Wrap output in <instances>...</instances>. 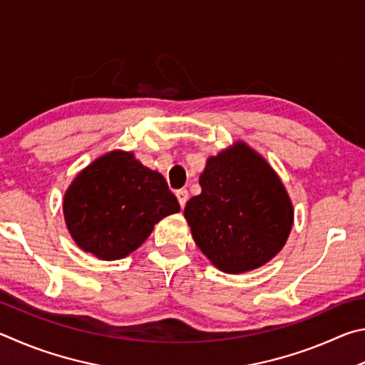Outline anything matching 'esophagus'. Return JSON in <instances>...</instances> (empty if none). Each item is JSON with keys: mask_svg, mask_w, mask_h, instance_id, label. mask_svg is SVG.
I'll list each match as a JSON object with an SVG mask.
<instances>
[{"mask_svg": "<svg viewBox=\"0 0 365 365\" xmlns=\"http://www.w3.org/2000/svg\"><path fill=\"white\" fill-rule=\"evenodd\" d=\"M176 197H178V202L179 205H181V208L186 207V202L189 200V192L186 189H179L176 190Z\"/></svg>", "mask_w": 365, "mask_h": 365, "instance_id": "obj_1", "label": "esophagus"}]
</instances>
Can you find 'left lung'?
Returning <instances> with one entry per match:
<instances>
[{"mask_svg": "<svg viewBox=\"0 0 365 365\" xmlns=\"http://www.w3.org/2000/svg\"><path fill=\"white\" fill-rule=\"evenodd\" d=\"M202 194L184 216L202 253L229 274L263 266L282 250L293 207L279 176L244 143L207 160Z\"/></svg>", "mask_w": 365, "mask_h": 365, "instance_id": "left-lung-1", "label": "left lung"}]
</instances>
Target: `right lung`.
<instances>
[{
	"instance_id": "obj_1",
	"label": "right lung",
	"mask_w": 365,
	"mask_h": 365,
	"mask_svg": "<svg viewBox=\"0 0 365 365\" xmlns=\"http://www.w3.org/2000/svg\"><path fill=\"white\" fill-rule=\"evenodd\" d=\"M179 210L165 178L121 150L94 160L63 197V216L73 240L106 261L136 250L160 220Z\"/></svg>"
}]
</instances>
